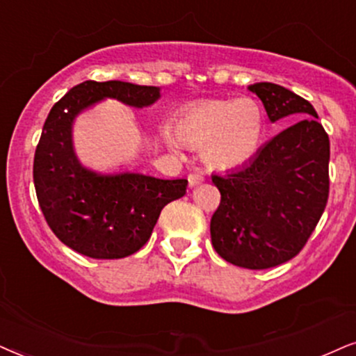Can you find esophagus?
<instances>
[{"label":"esophagus","mask_w":356,"mask_h":356,"mask_svg":"<svg viewBox=\"0 0 356 356\" xmlns=\"http://www.w3.org/2000/svg\"><path fill=\"white\" fill-rule=\"evenodd\" d=\"M187 179H188V187H195L204 182V175L202 174H191Z\"/></svg>","instance_id":"esophagus-1"}]
</instances>
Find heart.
Masks as SVG:
<instances>
[{
  "label": "heart",
  "mask_w": 356,
  "mask_h": 356,
  "mask_svg": "<svg viewBox=\"0 0 356 356\" xmlns=\"http://www.w3.org/2000/svg\"><path fill=\"white\" fill-rule=\"evenodd\" d=\"M184 145L202 147V161L217 172H233L258 156L266 134V116L253 98L193 103L174 123ZM164 139L174 145L168 133Z\"/></svg>",
  "instance_id": "obj_1"
}]
</instances>
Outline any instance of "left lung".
I'll return each mask as SVG.
<instances>
[{"mask_svg": "<svg viewBox=\"0 0 356 356\" xmlns=\"http://www.w3.org/2000/svg\"><path fill=\"white\" fill-rule=\"evenodd\" d=\"M271 123L291 118L258 156L230 175H211L222 200L210 222L211 245L225 261L268 269L294 258L325 210L330 143L317 111L281 85L248 87Z\"/></svg>", "mask_w": 356, "mask_h": 356, "instance_id": "1", "label": "left lung"}]
</instances>
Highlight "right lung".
I'll return each instance as SVG.
<instances>
[{"instance_id": "right-lung-1", "label": "right lung", "mask_w": 356, "mask_h": 356, "mask_svg": "<svg viewBox=\"0 0 356 356\" xmlns=\"http://www.w3.org/2000/svg\"><path fill=\"white\" fill-rule=\"evenodd\" d=\"M106 98L151 106L159 87L120 80L77 85L52 106L34 156V187L44 217L64 245L95 259H120L149 240L161 210L186 195L187 179H159L133 170L103 174L80 163L74 123Z\"/></svg>"}]
</instances>
